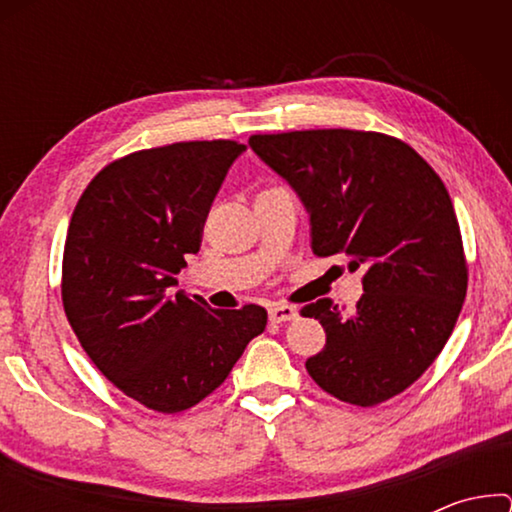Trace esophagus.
I'll use <instances>...</instances> for the list:
<instances>
[{"label":"esophagus","mask_w":512,"mask_h":512,"mask_svg":"<svg viewBox=\"0 0 512 512\" xmlns=\"http://www.w3.org/2000/svg\"><path fill=\"white\" fill-rule=\"evenodd\" d=\"M298 316V309L291 307V305H271L268 307V318L273 320V323H287V320H293Z\"/></svg>","instance_id":"obj_1"}]
</instances>
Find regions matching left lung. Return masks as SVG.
Instances as JSON below:
<instances>
[{
  "instance_id": "obj_1",
  "label": "left lung",
  "mask_w": 512,
  "mask_h": 512,
  "mask_svg": "<svg viewBox=\"0 0 512 512\" xmlns=\"http://www.w3.org/2000/svg\"><path fill=\"white\" fill-rule=\"evenodd\" d=\"M248 144L300 196L314 255L341 253L350 271H363L350 314L329 298L302 307L327 334L307 372L341 402L391 400L445 348L465 300L461 228L443 180L409 144L381 133L325 128Z\"/></svg>"
}]
</instances>
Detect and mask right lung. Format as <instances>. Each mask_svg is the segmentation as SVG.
<instances>
[{
	"label": "right lung",
	"mask_w": 512,
	"mask_h": 512,
	"mask_svg": "<svg viewBox=\"0 0 512 512\" xmlns=\"http://www.w3.org/2000/svg\"><path fill=\"white\" fill-rule=\"evenodd\" d=\"M244 144L178 142L103 167L74 207L63 307L94 366L146 409L180 413L219 388L266 309H212L176 291L185 255Z\"/></svg>",
	"instance_id": "add662e5"
}]
</instances>
